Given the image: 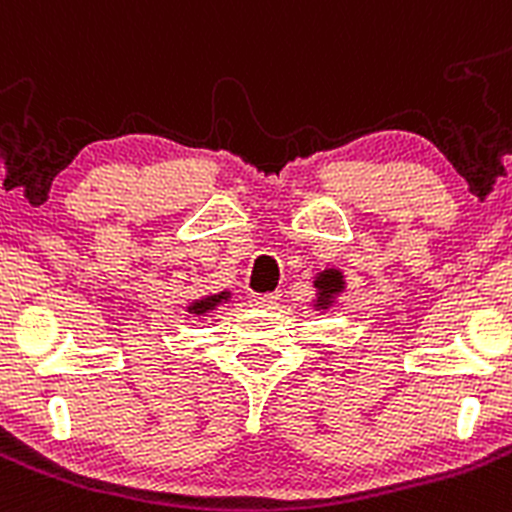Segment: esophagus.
<instances>
[{"mask_svg":"<svg viewBox=\"0 0 512 512\" xmlns=\"http://www.w3.org/2000/svg\"><path fill=\"white\" fill-rule=\"evenodd\" d=\"M250 301H252V306H255V309L272 311V309H277L279 294H252Z\"/></svg>","mask_w":512,"mask_h":512,"instance_id":"esophagus-1","label":"esophagus"}]
</instances>
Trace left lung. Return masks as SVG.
<instances>
[{
  "label": "left lung",
  "instance_id": "1",
  "mask_svg": "<svg viewBox=\"0 0 512 512\" xmlns=\"http://www.w3.org/2000/svg\"><path fill=\"white\" fill-rule=\"evenodd\" d=\"M314 287H316L314 309L326 311L336 304V299L341 297L343 292H346V279H343L341 270H336V267H328V270L316 274Z\"/></svg>",
  "mask_w": 512,
  "mask_h": 512
}]
</instances>
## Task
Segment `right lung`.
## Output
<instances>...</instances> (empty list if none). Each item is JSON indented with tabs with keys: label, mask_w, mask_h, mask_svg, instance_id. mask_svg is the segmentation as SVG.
<instances>
[{
	"label": "right lung",
	"mask_w": 512,
	"mask_h": 512,
	"mask_svg": "<svg viewBox=\"0 0 512 512\" xmlns=\"http://www.w3.org/2000/svg\"><path fill=\"white\" fill-rule=\"evenodd\" d=\"M230 301V292H218V294H208V297L193 299L191 304L186 306L188 314L193 316H208L213 309H218L220 304H228Z\"/></svg>",
	"instance_id": "1"
}]
</instances>
